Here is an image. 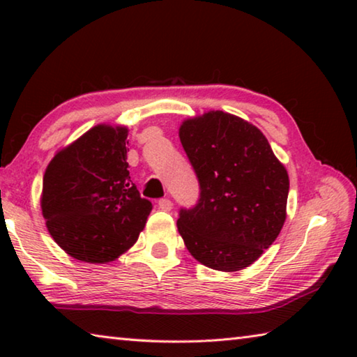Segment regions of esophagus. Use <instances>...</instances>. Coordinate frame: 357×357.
Returning <instances> with one entry per match:
<instances>
[{
    "mask_svg": "<svg viewBox=\"0 0 357 357\" xmlns=\"http://www.w3.org/2000/svg\"><path fill=\"white\" fill-rule=\"evenodd\" d=\"M157 206H159V209L162 211H170L173 208V203L170 198H160V200L157 202Z\"/></svg>",
    "mask_w": 357,
    "mask_h": 357,
    "instance_id": "obj_1",
    "label": "esophagus"
}]
</instances>
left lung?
<instances>
[{
	"mask_svg": "<svg viewBox=\"0 0 357 357\" xmlns=\"http://www.w3.org/2000/svg\"><path fill=\"white\" fill-rule=\"evenodd\" d=\"M179 138L200 184L195 206L179 211L178 231L187 250L211 269L247 268L285 223V167L259 129L229 113L187 119Z\"/></svg>",
	"mask_w": 357,
	"mask_h": 357,
	"instance_id": "left-lung-1",
	"label": "left lung"
}]
</instances>
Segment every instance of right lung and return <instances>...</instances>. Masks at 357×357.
Returning a JSON list of instances; mask_svg holds the SVG:
<instances>
[{
  "mask_svg": "<svg viewBox=\"0 0 357 357\" xmlns=\"http://www.w3.org/2000/svg\"><path fill=\"white\" fill-rule=\"evenodd\" d=\"M128 128L99 124L48 164L42 215L70 257L107 263L135 244L153 204L129 176Z\"/></svg>",
  "mask_w": 357,
  "mask_h": 357,
  "instance_id": "right-lung-1",
  "label": "right lung"
}]
</instances>
